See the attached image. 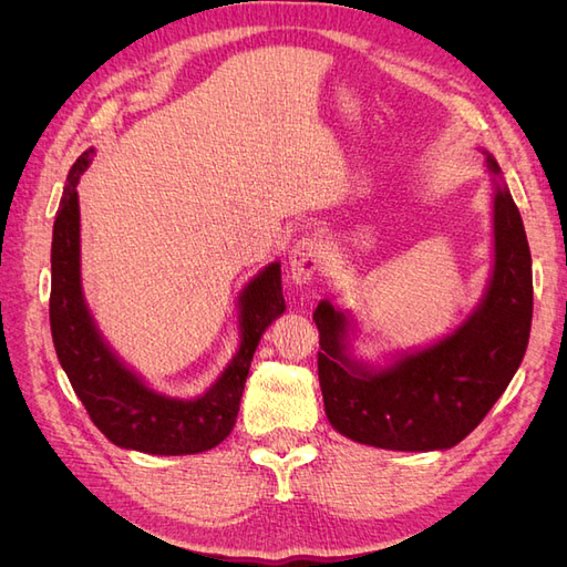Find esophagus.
<instances>
[{
	"mask_svg": "<svg viewBox=\"0 0 567 567\" xmlns=\"http://www.w3.org/2000/svg\"><path fill=\"white\" fill-rule=\"evenodd\" d=\"M326 260V248L319 238H300L290 250V274L298 284H307L317 277Z\"/></svg>",
	"mask_w": 567,
	"mask_h": 567,
	"instance_id": "obj_1",
	"label": "esophagus"
}]
</instances>
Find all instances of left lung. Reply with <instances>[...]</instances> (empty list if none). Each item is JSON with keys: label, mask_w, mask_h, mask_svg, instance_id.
Wrapping results in <instances>:
<instances>
[{"label": "left lung", "mask_w": 567, "mask_h": 567, "mask_svg": "<svg viewBox=\"0 0 567 567\" xmlns=\"http://www.w3.org/2000/svg\"><path fill=\"white\" fill-rule=\"evenodd\" d=\"M489 173L499 165L487 156ZM319 385L346 437L398 452L450 450L487 416L516 375L532 326V257L520 213L494 179V269L477 310L435 346L371 369L346 352L348 317L321 300Z\"/></svg>", "instance_id": "8db88e82"}]
</instances>
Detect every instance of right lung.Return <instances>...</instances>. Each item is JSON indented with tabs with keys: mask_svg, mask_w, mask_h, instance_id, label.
Instances as JSON below:
<instances>
[{
	"mask_svg": "<svg viewBox=\"0 0 567 567\" xmlns=\"http://www.w3.org/2000/svg\"><path fill=\"white\" fill-rule=\"evenodd\" d=\"M90 161L92 148L68 173L51 241L49 321L59 362L94 425L117 447L161 456L208 452L231 433L257 342L286 310L281 265L265 267L244 288L241 348L203 398L175 400L151 390L101 340L82 298L78 182Z\"/></svg>",
	"mask_w": 567,
	"mask_h": 567,
	"instance_id": "1",
	"label": "right lung"
}]
</instances>
